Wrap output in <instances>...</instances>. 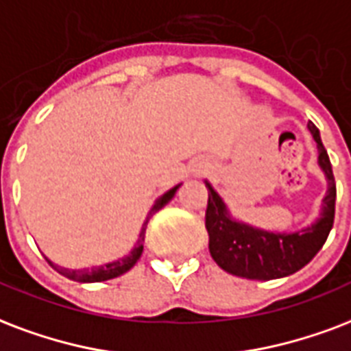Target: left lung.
Instances as JSON below:
<instances>
[{"label":"left lung","mask_w":351,"mask_h":351,"mask_svg":"<svg viewBox=\"0 0 351 351\" xmlns=\"http://www.w3.org/2000/svg\"><path fill=\"white\" fill-rule=\"evenodd\" d=\"M307 128L317 141L318 165L328 178V193L324 197L322 213L309 228L294 234H274L237 223L230 217L226 204L217 191L206 182L208 245L211 258L223 271L247 280H276L300 271L324 247L335 219V176L318 128L313 123H309Z\"/></svg>","instance_id":"obj_1"}]
</instances>
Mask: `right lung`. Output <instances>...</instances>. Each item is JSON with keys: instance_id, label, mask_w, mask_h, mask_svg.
I'll use <instances>...</instances> for the list:
<instances>
[{"instance_id": "1", "label": "right lung", "mask_w": 351, "mask_h": 351, "mask_svg": "<svg viewBox=\"0 0 351 351\" xmlns=\"http://www.w3.org/2000/svg\"><path fill=\"white\" fill-rule=\"evenodd\" d=\"M180 187L175 186L173 189H169L167 193H164L160 199H156L154 206L151 208L149 211V215H147L145 223H143V228H141V234H140V239L136 243V247L132 248V252L125 256V258L117 259V261H112L108 265H103V267H92V269H82V271H69V269H62V267H58V265L51 263L49 259H47V263L55 269L57 272H60L62 276L69 278V280H73V282H80V283H95V282H106V280H112V278H117L125 274L127 271H130L134 265L138 263V259L141 258V252H143V241H145V230H147V223H149V219L156 213L158 210H162L167 202H169L173 197H175L176 189Z\"/></svg>"}]
</instances>
